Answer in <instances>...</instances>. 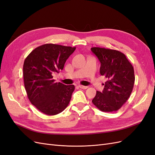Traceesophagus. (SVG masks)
<instances>
[{
	"label": "esophagus",
	"instance_id": "34e87169",
	"mask_svg": "<svg viewBox=\"0 0 155 155\" xmlns=\"http://www.w3.org/2000/svg\"><path fill=\"white\" fill-rule=\"evenodd\" d=\"M79 87L82 89H87L88 88L87 86H83V85H79Z\"/></svg>",
	"mask_w": 155,
	"mask_h": 155
}]
</instances>
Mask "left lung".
I'll return each mask as SVG.
<instances>
[{
    "label": "left lung",
    "mask_w": 155,
    "mask_h": 155,
    "mask_svg": "<svg viewBox=\"0 0 155 155\" xmlns=\"http://www.w3.org/2000/svg\"><path fill=\"white\" fill-rule=\"evenodd\" d=\"M101 63L100 74L107 78L102 92H96L93 104L103 112L117 111L128 100L135 80L133 65L124 54L116 50L91 48Z\"/></svg>",
    "instance_id": "left-lung-1"
}]
</instances>
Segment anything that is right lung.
<instances>
[{
  "label": "right lung",
  "instance_id": "add662e5",
  "mask_svg": "<svg viewBox=\"0 0 155 155\" xmlns=\"http://www.w3.org/2000/svg\"><path fill=\"white\" fill-rule=\"evenodd\" d=\"M75 50L71 46L45 44L32 50L25 60L23 78L28 97L45 114H58L69 104L74 85L55 82L53 75L63 69Z\"/></svg>",
  "mask_w": 155,
  "mask_h": 155
}]
</instances>
